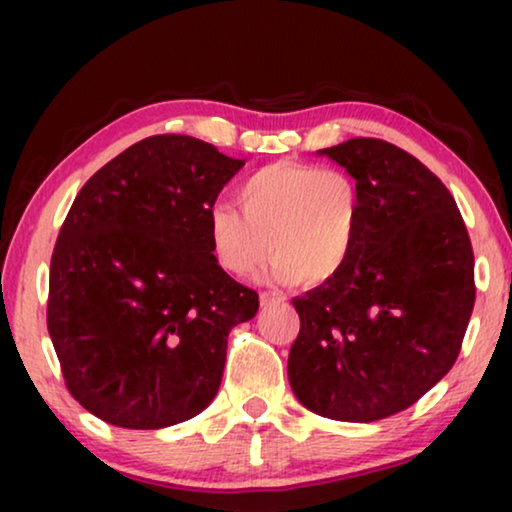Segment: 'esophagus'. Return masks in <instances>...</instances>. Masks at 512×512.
<instances>
[{
  "label": "esophagus",
  "mask_w": 512,
  "mask_h": 512,
  "mask_svg": "<svg viewBox=\"0 0 512 512\" xmlns=\"http://www.w3.org/2000/svg\"><path fill=\"white\" fill-rule=\"evenodd\" d=\"M284 296L282 293H277V291H261V305L263 307H270V305H279V303H284Z\"/></svg>",
  "instance_id": "1"
}]
</instances>
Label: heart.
I'll list each match as a JSON object with an SVG mask.
<instances>
[{
	"label": "heart",
	"instance_id": "obj_1",
	"mask_svg": "<svg viewBox=\"0 0 512 512\" xmlns=\"http://www.w3.org/2000/svg\"><path fill=\"white\" fill-rule=\"evenodd\" d=\"M240 209L216 202L207 233L216 263L228 275L247 277L275 251L277 279L331 282L352 261L361 207L349 174L307 163H272L242 181Z\"/></svg>",
	"mask_w": 512,
	"mask_h": 512
}]
</instances>
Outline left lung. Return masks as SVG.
<instances>
[{
	"label": "left lung",
	"instance_id": "1",
	"mask_svg": "<svg viewBox=\"0 0 512 512\" xmlns=\"http://www.w3.org/2000/svg\"><path fill=\"white\" fill-rule=\"evenodd\" d=\"M319 153L356 179L361 223L347 268L293 298L289 382L321 417L375 422L457 361L475 303L471 237L452 193L408 151L354 137Z\"/></svg>",
	"mask_w": 512,
	"mask_h": 512
}]
</instances>
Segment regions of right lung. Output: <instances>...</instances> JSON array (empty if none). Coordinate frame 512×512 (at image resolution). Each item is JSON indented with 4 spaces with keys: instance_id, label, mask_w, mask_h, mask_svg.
Listing matches in <instances>:
<instances>
[{
    "instance_id": "add662e5",
    "label": "right lung",
    "mask_w": 512,
    "mask_h": 512,
    "mask_svg": "<svg viewBox=\"0 0 512 512\" xmlns=\"http://www.w3.org/2000/svg\"><path fill=\"white\" fill-rule=\"evenodd\" d=\"M244 160L188 135H153L86 181L48 279V333L76 401L123 429L207 408L228 333L258 293L216 263L207 216Z\"/></svg>"
}]
</instances>
